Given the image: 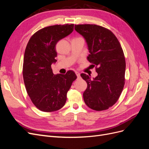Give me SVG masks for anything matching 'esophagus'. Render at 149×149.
I'll list each match as a JSON object with an SVG mask.
<instances>
[{"mask_svg":"<svg viewBox=\"0 0 149 149\" xmlns=\"http://www.w3.org/2000/svg\"><path fill=\"white\" fill-rule=\"evenodd\" d=\"M75 73H76V76H77V77L79 78H80V74H79V73H78V71H76L75 72Z\"/></svg>","mask_w":149,"mask_h":149,"instance_id":"34e87169","label":"esophagus"}]
</instances>
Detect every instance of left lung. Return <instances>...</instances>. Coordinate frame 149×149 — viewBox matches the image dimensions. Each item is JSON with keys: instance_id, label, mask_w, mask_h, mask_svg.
I'll list each match as a JSON object with an SVG mask.
<instances>
[{"instance_id": "obj_1", "label": "left lung", "mask_w": 149, "mask_h": 149, "mask_svg": "<svg viewBox=\"0 0 149 149\" xmlns=\"http://www.w3.org/2000/svg\"><path fill=\"white\" fill-rule=\"evenodd\" d=\"M74 29L87 43L88 60L96 66L97 76L81 74L88 86L83 93L86 104L95 111L106 110L118 101L125 84V60L119 40L109 29L103 26L75 25Z\"/></svg>"}]
</instances>
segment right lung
Listing matches in <instances>:
<instances>
[{
	"instance_id": "right-lung-1",
	"label": "right lung",
	"mask_w": 149,
	"mask_h": 149,
	"mask_svg": "<svg viewBox=\"0 0 149 149\" xmlns=\"http://www.w3.org/2000/svg\"><path fill=\"white\" fill-rule=\"evenodd\" d=\"M73 29L74 24L47 26L31 36L26 47L23 64L25 88L33 104L42 111H56L63 107L67 93L77 78L71 70L65 74H54L51 67L56 61L57 42Z\"/></svg>"
}]
</instances>
